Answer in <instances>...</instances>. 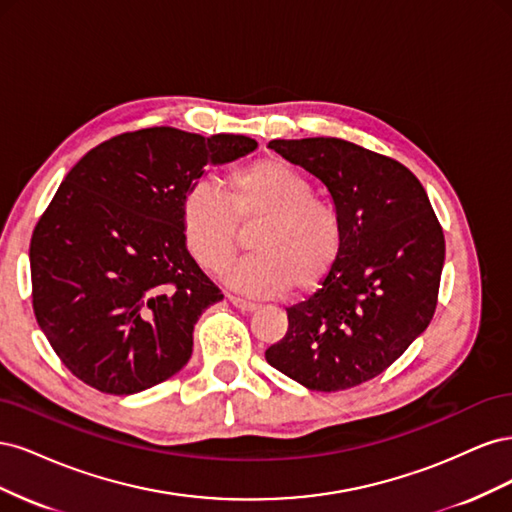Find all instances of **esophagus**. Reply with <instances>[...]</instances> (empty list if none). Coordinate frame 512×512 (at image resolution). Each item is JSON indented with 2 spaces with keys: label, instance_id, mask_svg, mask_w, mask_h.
<instances>
[{
  "label": "esophagus",
  "instance_id": "esophagus-1",
  "mask_svg": "<svg viewBox=\"0 0 512 512\" xmlns=\"http://www.w3.org/2000/svg\"><path fill=\"white\" fill-rule=\"evenodd\" d=\"M228 301L235 305L237 309H241V312H254V309L258 307L256 303H252V301H245V299H241V297H235V294H228Z\"/></svg>",
  "mask_w": 512,
  "mask_h": 512
}]
</instances>
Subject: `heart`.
I'll return each mask as SVG.
<instances>
[{
    "label": "heart",
    "mask_w": 512,
    "mask_h": 512,
    "mask_svg": "<svg viewBox=\"0 0 512 512\" xmlns=\"http://www.w3.org/2000/svg\"><path fill=\"white\" fill-rule=\"evenodd\" d=\"M252 256L228 269L232 288L258 297L309 294L324 284L344 250V218L292 164L265 158L235 168L224 196L207 183L183 194L179 226L185 250L209 273L226 269L239 245V226L256 224Z\"/></svg>",
    "instance_id": "obj_1"
}]
</instances>
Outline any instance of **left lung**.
Returning a JSON list of instances; mask_svg holds the SVG:
<instances>
[{
	"label": "left lung",
	"mask_w": 512,
	"mask_h": 512,
	"mask_svg": "<svg viewBox=\"0 0 512 512\" xmlns=\"http://www.w3.org/2000/svg\"><path fill=\"white\" fill-rule=\"evenodd\" d=\"M327 185L344 218V250L324 284L288 307L271 367L312 391L359 386L393 365L438 305L444 232L427 192L397 160L342 138L271 141Z\"/></svg>",
	"instance_id": "obj_1"
}]
</instances>
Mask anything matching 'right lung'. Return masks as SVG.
<instances>
[{"label":"right lung","instance_id":"obj_1","mask_svg":"<svg viewBox=\"0 0 512 512\" xmlns=\"http://www.w3.org/2000/svg\"><path fill=\"white\" fill-rule=\"evenodd\" d=\"M254 149L241 134L145 128L100 143L61 181L29 243L32 305L91 389L132 395L190 361L198 316L224 294L185 250L181 198L209 164Z\"/></svg>","mask_w":512,"mask_h":512}]
</instances>
